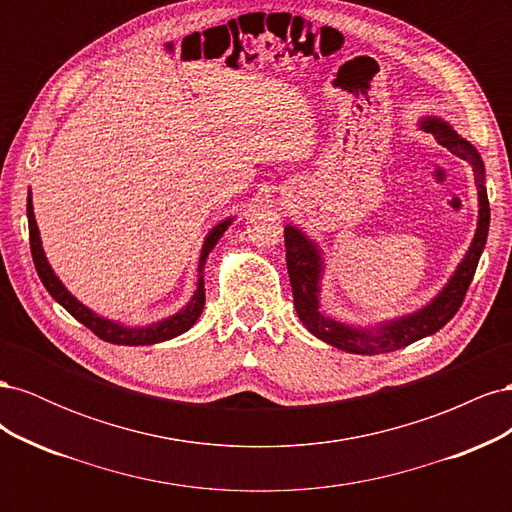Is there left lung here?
Returning <instances> with one entry per match:
<instances>
[{
    "mask_svg": "<svg viewBox=\"0 0 512 512\" xmlns=\"http://www.w3.org/2000/svg\"><path fill=\"white\" fill-rule=\"evenodd\" d=\"M425 130L438 138V143L446 149L457 153L459 158L468 160L474 168V175L478 179V228L476 237L468 256L463 258L459 269L455 271L453 280L433 299L425 309L412 316L399 318L395 322L382 324L378 333L359 331L346 327L342 322H335L318 312V280H320V254L318 247L307 241L303 232L294 226L284 228V243H286V267L290 275L294 309H297L299 320L307 331H312L322 342H327L339 350L356 352V354H382L404 348L414 344L416 339H423L440 331L444 324L451 320L466 299V292L472 284V277L476 273L480 254L487 243L489 232V198L483 188V160H480L478 151L463 138L453 132L440 119L425 121Z\"/></svg>",
    "mask_w": 512,
    "mask_h": 512,
    "instance_id": "obj_1",
    "label": "left lung"
}]
</instances>
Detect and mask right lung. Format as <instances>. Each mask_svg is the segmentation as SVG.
Here are the masks:
<instances>
[{
	"label": "right lung",
	"instance_id": "right-lung-1",
	"mask_svg": "<svg viewBox=\"0 0 512 512\" xmlns=\"http://www.w3.org/2000/svg\"><path fill=\"white\" fill-rule=\"evenodd\" d=\"M27 224H29V247H32V258H34V265L38 271V277L42 280L44 288L49 290L51 297L59 303L64 305V309L68 314H72L76 320L83 322L85 327L98 335L104 342H111V344H121V346H149V344H158V342H166L170 337H177L181 333L188 331L192 324L198 320V316L203 314V307H205V282H203V275L198 277V286L192 301L185 305V309H181L179 314L170 316L158 324H153V327H145V329H126L121 327L117 322L111 320H104L100 316H96L91 309H87L83 303L76 301L72 294L61 286V282L57 280V275L53 273V269L49 267V262L44 258L42 252V245H40V235H38V226L34 220V207H32V198H27ZM230 220L222 222L215 226L209 237L203 245V252H200V265L198 271L203 273L205 267V260L209 256V252L218 243V239L224 235V230L228 228Z\"/></svg>",
	"mask_w": 512,
	"mask_h": 512
}]
</instances>
